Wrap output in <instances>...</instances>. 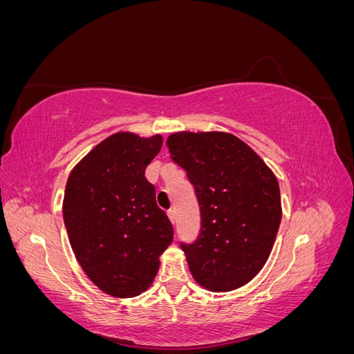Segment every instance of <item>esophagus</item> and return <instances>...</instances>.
Segmentation results:
<instances>
[{
	"mask_svg": "<svg viewBox=\"0 0 354 354\" xmlns=\"http://www.w3.org/2000/svg\"><path fill=\"white\" fill-rule=\"evenodd\" d=\"M168 217H169L171 223L176 224V221H177V214H176V209H169V211H168Z\"/></svg>",
	"mask_w": 354,
	"mask_h": 354,
	"instance_id": "1",
	"label": "esophagus"
}]
</instances>
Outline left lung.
Returning a JSON list of instances; mask_svg holds the SVG:
<instances>
[{"mask_svg": "<svg viewBox=\"0 0 354 354\" xmlns=\"http://www.w3.org/2000/svg\"><path fill=\"white\" fill-rule=\"evenodd\" d=\"M169 158L195 189L201 227L180 241L195 281L216 292L248 283L261 270L279 229V185L261 158L226 133H176Z\"/></svg>", "mask_w": 354, "mask_h": 354, "instance_id": "1", "label": "left lung"}]
</instances>
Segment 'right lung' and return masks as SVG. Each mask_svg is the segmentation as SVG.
Wrapping results in <instances>:
<instances>
[{
    "mask_svg": "<svg viewBox=\"0 0 354 354\" xmlns=\"http://www.w3.org/2000/svg\"><path fill=\"white\" fill-rule=\"evenodd\" d=\"M160 147V136L113 134L68 178L63 221L73 254L91 282L113 297H136L151 286L159 255L173 242V224L145 176Z\"/></svg>",
    "mask_w": 354,
    "mask_h": 354,
    "instance_id": "add662e5",
    "label": "right lung"
}]
</instances>
